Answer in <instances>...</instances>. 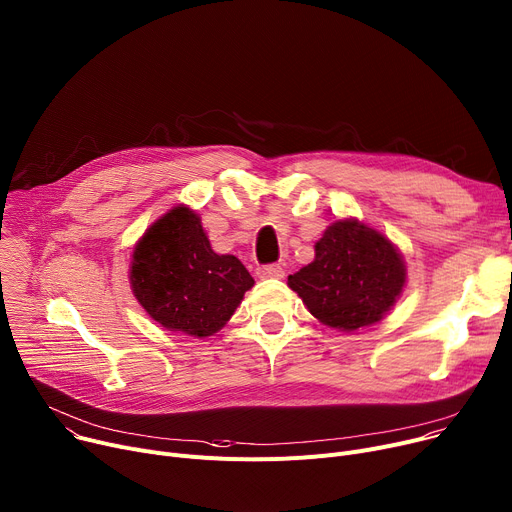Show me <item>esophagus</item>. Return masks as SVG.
<instances>
[{
	"mask_svg": "<svg viewBox=\"0 0 512 512\" xmlns=\"http://www.w3.org/2000/svg\"><path fill=\"white\" fill-rule=\"evenodd\" d=\"M257 276L261 280H280V278H284V269L276 263L261 265V267H257Z\"/></svg>",
	"mask_w": 512,
	"mask_h": 512,
	"instance_id": "obj_1",
	"label": "esophagus"
}]
</instances>
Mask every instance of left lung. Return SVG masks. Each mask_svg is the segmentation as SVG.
<instances>
[{
    "mask_svg": "<svg viewBox=\"0 0 512 512\" xmlns=\"http://www.w3.org/2000/svg\"><path fill=\"white\" fill-rule=\"evenodd\" d=\"M405 276L403 255L385 234L346 218L327 226L313 263L288 276V286L323 325L356 331L383 319Z\"/></svg>",
    "mask_w": 512,
    "mask_h": 512,
    "instance_id": "8db88e82",
    "label": "left lung"
}]
</instances>
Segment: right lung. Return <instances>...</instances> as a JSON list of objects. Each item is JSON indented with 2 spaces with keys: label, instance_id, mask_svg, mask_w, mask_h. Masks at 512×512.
Returning a JSON list of instances; mask_svg holds the SVG:
<instances>
[{
  "label": "right lung",
  "instance_id": "right-lung-1",
  "mask_svg": "<svg viewBox=\"0 0 512 512\" xmlns=\"http://www.w3.org/2000/svg\"><path fill=\"white\" fill-rule=\"evenodd\" d=\"M129 282L156 323L193 337L220 331L255 284L234 255L214 253L187 206L168 210L144 232L133 249Z\"/></svg>",
  "mask_w": 512,
  "mask_h": 512
}]
</instances>
